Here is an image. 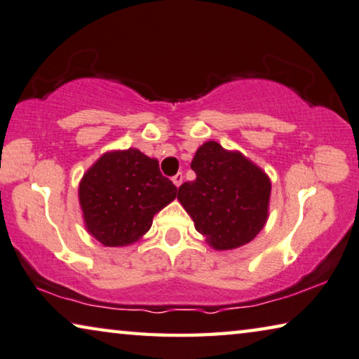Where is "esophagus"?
<instances>
[{"mask_svg": "<svg viewBox=\"0 0 359 359\" xmlns=\"http://www.w3.org/2000/svg\"><path fill=\"white\" fill-rule=\"evenodd\" d=\"M172 181H173V184L176 186V187H180L181 186V183H183V173H176L173 178H172Z\"/></svg>", "mask_w": 359, "mask_h": 359, "instance_id": "34e87169", "label": "esophagus"}]
</instances>
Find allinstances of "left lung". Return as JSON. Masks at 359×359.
Returning <instances> with one entry per match:
<instances>
[{"instance_id":"obj_1","label":"left lung","mask_w":359,"mask_h":359,"mask_svg":"<svg viewBox=\"0 0 359 359\" xmlns=\"http://www.w3.org/2000/svg\"><path fill=\"white\" fill-rule=\"evenodd\" d=\"M191 168L196 180L183 183L178 201L212 249L233 250L249 244L268 219L271 181L241 152L207 141Z\"/></svg>"}]
</instances>
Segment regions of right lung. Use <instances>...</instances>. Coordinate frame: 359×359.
Returning <instances> with one entry per match:
<instances>
[{"label": "right lung", "mask_w": 359, "mask_h": 359, "mask_svg": "<svg viewBox=\"0 0 359 359\" xmlns=\"http://www.w3.org/2000/svg\"><path fill=\"white\" fill-rule=\"evenodd\" d=\"M176 192L156 158L131 147L99 157L80 181L79 198L88 233L106 247H125L151 229Z\"/></svg>", "instance_id": "1"}]
</instances>
